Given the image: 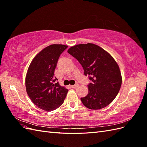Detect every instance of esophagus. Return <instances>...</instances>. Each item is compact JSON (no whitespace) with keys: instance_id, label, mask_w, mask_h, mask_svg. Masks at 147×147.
I'll use <instances>...</instances> for the list:
<instances>
[{"instance_id":"obj_1","label":"esophagus","mask_w":147,"mask_h":147,"mask_svg":"<svg viewBox=\"0 0 147 147\" xmlns=\"http://www.w3.org/2000/svg\"><path fill=\"white\" fill-rule=\"evenodd\" d=\"M78 86H79V84H74V85H72V86H71V88H76L78 87Z\"/></svg>"}]
</instances>
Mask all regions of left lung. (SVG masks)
Wrapping results in <instances>:
<instances>
[{
  "label": "left lung",
  "instance_id": "obj_1",
  "mask_svg": "<svg viewBox=\"0 0 147 147\" xmlns=\"http://www.w3.org/2000/svg\"><path fill=\"white\" fill-rule=\"evenodd\" d=\"M67 53L79 61L85 76L92 81L88 85V94L81 98L91 110H100L114 100L120 90L122 77L118 64L107 51L92 43L71 47Z\"/></svg>",
  "mask_w": 147,
  "mask_h": 147
}]
</instances>
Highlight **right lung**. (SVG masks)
Listing matches in <instances>:
<instances>
[{
  "instance_id": "1",
  "label": "right lung",
  "mask_w": 147,
  "mask_h": 147,
  "mask_svg": "<svg viewBox=\"0 0 147 147\" xmlns=\"http://www.w3.org/2000/svg\"><path fill=\"white\" fill-rule=\"evenodd\" d=\"M67 47L63 44H52L34 57L27 69L26 88L29 97L39 108L51 111L63 103L68 90L54 77V71L60 55Z\"/></svg>"
}]
</instances>
